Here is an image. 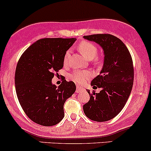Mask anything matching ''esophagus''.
<instances>
[{
    "label": "esophagus",
    "mask_w": 151,
    "mask_h": 151,
    "mask_svg": "<svg viewBox=\"0 0 151 151\" xmlns=\"http://www.w3.org/2000/svg\"><path fill=\"white\" fill-rule=\"evenodd\" d=\"M85 91L84 88H81V86H77V88H76V93L83 92V91Z\"/></svg>",
    "instance_id": "esophagus-1"
}]
</instances>
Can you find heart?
I'll use <instances>...</instances> for the list:
<instances>
[{"mask_svg": "<svg viewBox=\"0 0 151 151\" xmlns=\"http://www.w3.org/2000/svg\"><path fill=\"white\" fill-rule=\"evenodd\" d=\"M81 54L88 60H92L97 56L98 49L96 45L91 42H81L78 46ZM70 57V51H67L64 57V64H68ZM91 77V73L88 71H76L70 76L71 79L78 84H83L85 81Z\"/></svg>", "mask_w": 151, "mask_h": 151, "instance_id": "obj_1", "label": "heart"}]
</instances>
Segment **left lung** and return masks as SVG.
Returning a JSON list of instances; mask_svg holds the SVG:
<instances>
[{
	"mask_svg": "<svg viewBox=\"0 0 151 151\" xmlns=\"http://www.w3.org/2000/svg\"><path fill=\"white\" fill-rule=\"evenodd\" d=\"M83 38L97 43L104 53L102 70L91 82L93 88L102 90L91 94L87 90L90 99L83 105V112L91 120L107 122L122 111L129 97L134 81L132 59L125 44L114 35L96 34Z\"/></svg>",
	"mask_w": 151,
	"mask_h": 151,
	"instance_id": "8db88e82",
	"label": "left lung"
}]
</instances>
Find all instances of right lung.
Here are the masks:
<instances>
[{
    "mask_svg": "<svg viewBox=\"0 0 151 151\" xmlns=\"http://www.w3.org/2000/svg\"><path fill=\"white\" fill-rule=\"evenodd\" d=\"M76 38H43L22 54L15 72V88L20 105L35 123L51 127L65 116L64 104L76 91L74 82L65 80L57 87L52 80L63 68L64 57Z\"/></svg>",
    "mask_w": 151,
    "mask_h": 151,
    "instance_id": "right-lung-1",
    "label": "right lung"
}]
</instances>
